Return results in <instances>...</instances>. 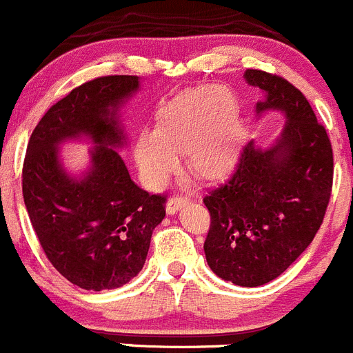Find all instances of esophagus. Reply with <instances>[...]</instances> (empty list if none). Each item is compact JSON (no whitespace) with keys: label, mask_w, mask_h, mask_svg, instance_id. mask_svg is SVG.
Wrapping results in <instances>:
<instances>
[{"label":"esophagus","mask_w":353,"mask_h":353,"mask_svg":"<svg viewBox=\"0 0 353 353\" xmlns=\"http://www.w3.org/2000/svg\"><path fill=\"white\" fill-rule=\"evenodd\" d=\"M188 200H190V199H186V196H179V195L170 196V199L167 200V212L174 214L177 209H179L181 205H184V203H186Z\"/></svg>","instance_id":"esophagus-1"}]
</instances>
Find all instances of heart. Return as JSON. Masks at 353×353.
<instances>
[{
	"label": "heart",
	"instance_id": "obj_1",
	"mask_svg": "<svg viewBox=\"0 0 353 353\" xmlns=\"http://www.w3.org/2000/svg\"><path fill=\"white\" fill-rule=\"evenodd\" d=\"M236 101L232 92L210 85L184 95L167 108L158 128H148L136 143L137 167L151 188H160L179 169V154L205 179L228 172L239 154L243 128L233 117Z\"/></svg>",
	"mask_w": 353,
	"mask_h": 353
}]
</instances>
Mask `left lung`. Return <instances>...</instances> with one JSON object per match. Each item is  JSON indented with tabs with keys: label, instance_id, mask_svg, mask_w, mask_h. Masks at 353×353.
<instances>
[{
	"label": "left lung",
	"instance_id": "1",
	"mask_svg": "<svg viewBox=\"0 0 353 353\" xmlns=\"http://www.w3.org/2000/svg\"><path fill=\"white\" fill-rule=\"evenodd\" d=\"M249 85L266 92L256 111H284L275 146L247 143L235 170L203 196L210 226L203 251L217 276L258 288L284 273L324 221L332 190V146L301 90L272 72L247 69Z\"/></svg>",
	"mask_w": 353,
	"mask_h": 353
}]
</instances>
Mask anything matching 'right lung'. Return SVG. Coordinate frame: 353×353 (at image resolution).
Instances as JSON below:
<instances>
[{
	"mask_svg": "<svg viewBox=\"0 0 353 353\" xmlns=\"http://www.w3.org/2000/svg\"><path fill=\"white\" fill-rule=\"evenodd\" d=\"M139 88L128 74L99 77L72 88L32 130L22 167L29 219L54 268L87 291L117 289L143 270L153 230L165 217V195H150L130 179L111 148L125 144L117 111ZM88 135L98 144L80 180L60 167L57 146Z\"/></svg>",
	"mask_w": 353,
	"mask_h": 353,
	"instance_id": "1",
	"label": "right lung"
}]
</instances>
